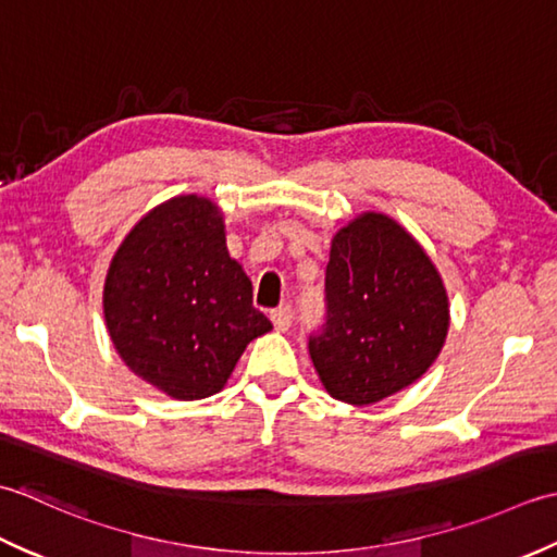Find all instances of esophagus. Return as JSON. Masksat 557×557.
Wrapping results in <instances>:
<instances>
[{"label":"esophagus","instance_id":"34e87169","mask_svg":"<svg viewBox=\"0 0 557 557\" xmlns=\"http://www.w3.org/2000/svg\"><path fill=\"white\" fill-rule=\"evenodd\" d=\"M271 322L278 329V332H288L293 324V308L290 305H281V308L271 310Z\"/></svg>","mask_w":557,"mask_h":557}]
</instances>
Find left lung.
I'll use <instances>...</instances> for the list:
<instances>
[{
  "instance_id": "8db88e82",
  "label": "left lung",
  "mask_w": 557,
  "mask_h": 557,
  "mask_svg": "<svg viewBox=\"0 0 557 557\" xmlns=\"http://www.w3.org/2000/svg\"><path fill=\"white\" fill-rule=\"evenodd\" d=\"M324 324L310 358L324 389L366 406L433 366L449 326L437 269L399 223L362 213L336 233L324 276Z\"/></svg>"
}]
</instances>
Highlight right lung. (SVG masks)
<instances>
[{
    "instance_id": "obj_1",
    "label": "right lung",
    "mask_w": 557,
    "mask_h": 557,
    "mask_svg": "<svg viewBox=\"0 0 557 557\" xmlns=\"http://www.w3.org/2000/svg\"><path fill=\"white\" fill-rule=\"evenodd\" d=\"M103 310L127 368L183 401L221 392L247 344L271 329L225 247L221 211L197 195L161 203L124 237Z\"/></svg>"
}]
</instances>
